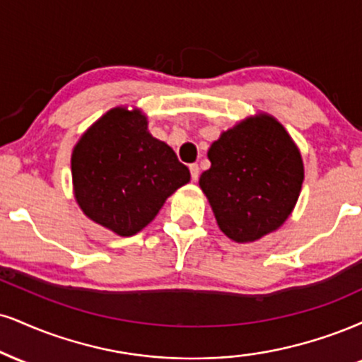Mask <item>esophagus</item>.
<instances>
[{"instance_id": "34e87169", "label": "esophagus", "mask_w": 362, "mask_h": 362, "mask_svg": "<svg viewBox=\"0 0 362 362\" xmlns=\"http://www.w3.org/2000/svg\"><path fill=\"white\" fill-rule=\"evenodd\" d=\"M199 173H200V168L197 163H192L190 165V177H192V180L195 182L199 178Z\"/></svg>"}]
</instances>
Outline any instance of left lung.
Listing matches in <instances>:
<instances>
[{"label": "left lung", "instance_id": "obj_1", "mask_svg": "<svg viewBox=\"0 0 362 362\" xmlns=\"http://www.w3.org/2000/svg\"><path fill=\"white\" fill-rule=\"evenodd\" d=\"M199 185L217 226L236 243H252L288 219L303 182L302 156L273 116L247 117L207 151Z\"/></svg>", "mask_w": 362, "mask_h": 362}]
</instances>
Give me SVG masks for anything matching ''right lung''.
Returning <instances> with one entry per match:
<instances>
[{
    "label": "right lung",
    "instance_id": "right-lung-1",
    "mask_svg": "<svg viewBox=\"0 0 362 362\" xmlns=\"http://www.w3.org/2000/svg\"><path fill=\"white\" fill-rule=\"evenodd\" d=\"M190 180L167 143L148 132L139 110L115 107L82 134L72 151V182L82 212L117 236H133Z\"/></svg>",
    "mask_w": 362,
    "mask_h": 362
}]
</instances>
